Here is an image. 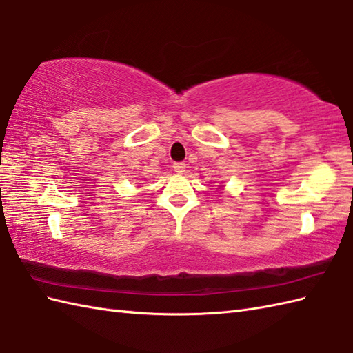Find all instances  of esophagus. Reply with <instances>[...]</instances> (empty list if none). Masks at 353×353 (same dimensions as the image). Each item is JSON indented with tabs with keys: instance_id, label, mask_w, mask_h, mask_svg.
Returning <instances> with one entry per match:
<instances>
[{
	"instance_id": "34e87169",
	"label": "esophagus",
	"mask_w": 353,
	"mask_h": 353,
	"mask_svg": "<svg viewBox=\"0 0 353 353\" xmlns=\"http://www.w3.org/2000/svg\"><path fill=\"white\" fill-rule=\"evenodd\" d=\"M172 168H174V171L179 172V174H183L186 165L183 162H176L174 165H172Z\"/></svg>"
}]
</instances>
